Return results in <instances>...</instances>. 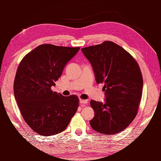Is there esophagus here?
<instances>
[{
    "label": "esophagus",
    "instance_id": "1",
    "mask_svg": "<svg viewBox=\"0 0 161 161\" xmlns=\"http://www.w3.org/2000/svg\"><path fill=\"white\" fill-rule=\"evenodd\" d=\"M87 100H82V99H80V103L82 104H87Z\"/></svg>",
    "mask_w": 161,
    "mask_h": 161
}]
</instances>
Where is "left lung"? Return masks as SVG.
I'll return each mask as SVG.
<instances>
[{
  "label": "left lung",
  "mask_w": 161,
  "mask_h": 161,
  "mask_svg": "<svg viewBox=\"0 0 161 161\" xmlns=\"http://www.w3.org/2000/svg\"><path fill=\"white\" fill-rule=\"evenodd\" d=\"M93 67L95 81L104 84V102L91 101L95 131L116 134L135 118L142 97L143 80L140 67L128 52L112 42L81 49Z\"/></svg>",
  "instance_id": "8db88e82"
}]
</instances>
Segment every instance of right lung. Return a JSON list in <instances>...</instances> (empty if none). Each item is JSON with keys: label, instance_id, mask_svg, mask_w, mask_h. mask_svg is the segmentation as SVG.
I'll list each match as a JSON object with an SVG mask.
<instances>
[{"label": "right lung", "instance_id": "add662e5", "mask_svg": "<svg viewBox=\"0 0 161 161\" xmlns=\"http://www.w3.org/2000/svg\"><path fill=\"white\" fill-rule=\"evenodd\" d=\"M80 49L43 44L20 61L14 83L15 100L27 124L41 136L64 131L77 110L76 95L63 96L51 86Z\"/></svg>", "mask_w": 161, "mask_h": 161}]
</instances>
